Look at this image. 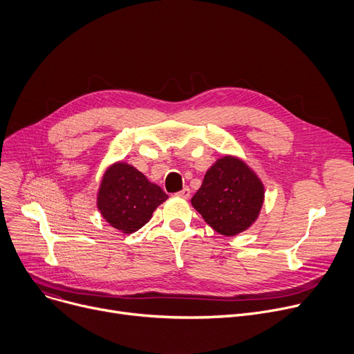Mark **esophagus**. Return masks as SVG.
<instances>
[{"mask_svg":"<svg viewBox=\"0 0 354 354\" xmlns=\"http://www.w3.org/2000/svg\"><path fill=\"white\" fill-rule=\"evenodd\" d=\"M179 198H183V199H187V198H189L191 196V189H189V187H187V186H185L183 187V189L182 191H179L178 194H176Z\"/></svg>","mask_w":354,"mask_h":354,"instance_id":"34e87169","label":"esophagus"}]
</instances>
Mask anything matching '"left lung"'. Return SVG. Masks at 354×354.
Segmentation results:
<instances>
[{
    "instance_id": "1",
    "label": "left lung",
    "mask_w": 354,
    "mask_h": 354,
    "mask_svg": "<svg viewBox=\"0 0 354 354\" xmlns=\"http://www.w3.org/2000/svg\"><path fill=\"white\" fill-rule=\"evenodd\" d=\"M263 199L262 180L242 159L226 155L207 169L191 202L212 229L236 236L257 219Z\"/></svg>"
}]
</instances>
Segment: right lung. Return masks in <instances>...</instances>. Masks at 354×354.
<instances>
[{
    "label": "right lung",
    "instance_id": "obj_1",
    "mask_svg": "<svg viewBox=\"0 0 354 354\" xmlns=\"http://www.w3.org/2000/svg\"><path fill=\"white\" fill-rule=\"evenodd\" d=\"M167 199L168 195L142 172L125 162H116L102 176L97 206L112 227L132 233L147 225Z\"/></svg>",
    "mask_w": 354,
    "mask_h": 354
}]
</instances>
